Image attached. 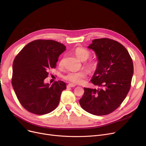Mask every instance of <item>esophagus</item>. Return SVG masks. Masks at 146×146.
Segmentation results:
<instances>
[{
  "instance_id": "esophagus-1",
  "label": "esophagus",
  "mask_w": 146,
  "mask_h": 146,
  "mask_svg": "<svg viewBox=\"0 0 146 146\" xmlns=\"http://www.w3.org/2000/svg\"><path fill=\"white\" fill-rule=\"evenodd\" d=\"M76 85L73 84H69L67 86V88H73V87H75Z\"/></svg>"
}]
</instances>
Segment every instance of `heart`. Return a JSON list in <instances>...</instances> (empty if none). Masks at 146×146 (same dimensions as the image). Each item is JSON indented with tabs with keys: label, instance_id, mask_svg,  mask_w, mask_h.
<instances>
[{
	"label": "heart",
	"instance_id": "b5f03b06",
	"mask_svg": "<svg viewBox=\"0 0 146 146\" xmlns=\"http://www.w3.org/2000/svg\"><path fill=\"white\" fill-rule=\"evenodd\" d=\"M76 57L82 61L87 60L90 56L91 53L89 50L84 47H78L75 50ZM86 68L90 71L93 72L97 70L99 67V61L96 59H91L86 61L84 64ZM60 67L64 66V58H62L58 63ZM88 75V71L86 70H81L77 72H70L63 76L64 80L68 82L75 84H81L85 81V79Z\"/></svg>",
	"mask_w": 146,
	"mask_h": 146
}]
</instances>
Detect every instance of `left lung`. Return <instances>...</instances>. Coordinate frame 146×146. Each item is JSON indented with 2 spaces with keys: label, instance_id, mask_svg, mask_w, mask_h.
Instances as JSON below:
<instances>
[{
  "label": "left lung",
  "instance_id": "1",
  "mask_svg": "<svg viewBox=\"0 0 146 146\" xmlns=\"http://www.w3.org/2000/svg\"><path fill=\"white\" fill-rule=\"evenodd\" d=\"M88 48L98 58L99 67L91 82L99 88H84L79 104L90 114L107 115L120 106L130 90L133 74L132 59L122 44L111 39H94Z\"/></svg>",
  "mask_w": 146,
  "mask_h": 146
}]
</instances>
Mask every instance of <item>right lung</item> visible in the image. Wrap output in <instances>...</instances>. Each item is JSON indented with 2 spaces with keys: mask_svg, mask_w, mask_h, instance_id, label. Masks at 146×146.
Wrapping results in <instances>:
<instances>
[{
  "mask_svg": "<svg viewBox=\"0 0 146 146\" xmlns=\"http://www.w3.org/2000/svg\"><path fill=\"white\" fill-rule=\"evenodd\" d=\"M66 47L53 40L38 39L27 44L15 57L12 86L21 106L32 114H48L58 106L66 83L58 80L50 86L44 80L48 70L56 68Z\"/></svg>",
  "mask_w": 146,
  "mask_h": 146,
  "instance_id": "1",
  "label": "right lung"
}]
</instances>
